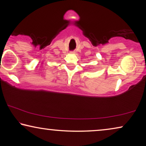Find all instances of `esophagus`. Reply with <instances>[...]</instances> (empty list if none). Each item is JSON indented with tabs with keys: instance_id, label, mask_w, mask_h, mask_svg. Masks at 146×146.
Wrapping results in <instances>:
<instances>
[{
	"instance_id": "34e87169",
	"label": "esophagus",
	"mask_w": 146,
	"mask_h": 146,
	"mask_svg": "<svg viewBox=\"0 0 146 146\" xmlns=\"http://www.w3.org/2000/svg\"><path fill=\"white\" fill-rule=\"evenodd\" d=\"M70 53H71V54H75V52H74V51H72V52H71Z\"/></svg>"
}]
</instances>
